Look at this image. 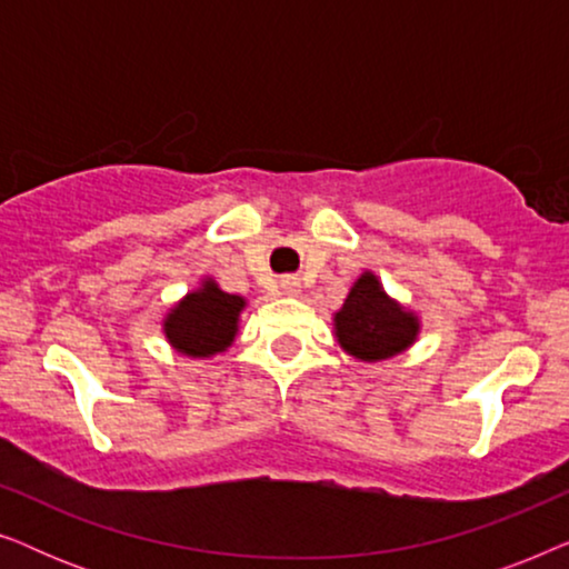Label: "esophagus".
Wrapping results in <instances>:
<instances>
[{
	"label": "esophagus",
	"instance_id": "1",
	"mask_svg": "<svg viewBox=\"0 0 569 569\" xmlns=\"http://www.w3.org/2000/svg\"><path fill=\"white\" fill-rule=\"evenodd\" d=\"M279 287H282V292L290 295V298L300 295V279L298 277H282V279H279Z\"/></svg>",
	"mask_w": 569,
	"mask_h": 569
}]
</instances>
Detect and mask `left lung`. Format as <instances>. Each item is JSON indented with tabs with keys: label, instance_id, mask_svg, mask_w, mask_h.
<instances>
[{
	"label": "left lung",
	"instance_id": "left-lung-1",
	"mask_svg": "<svg viewBox=\"0 0 569 569\" xmlns=\"http://www.w3.org/2000/svg\"><path fill=\"white\" fill-rule=\"evenodd\" d=\"M333 337L355 360L383 362L415 345L419 316L393 300L372 271H362L333 313Z\"/></svg>",
	"mask_w": 569,
	"mask_h": 569
}]
</instances>
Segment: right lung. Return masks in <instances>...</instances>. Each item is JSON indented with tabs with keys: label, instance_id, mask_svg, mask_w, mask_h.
<instances>
[{
	"label": "right lung",
	"instance_id": "obj_1",
	"mask_svg": "<svg viewBox=\"0 0 569 569\" xmlns=\"http://www.w3.org/2000/svg\"><path fill=\"white\" fill-rule=\"evenodd\" d=\"M246 298L220 290L212 277L201 279L197 290L186 292L162 318L168 345L193 360H204L228 349L238 337Z\"/></svg>",
	"mask_w": 569,
	"mask_h": 569
}]
</instances>
